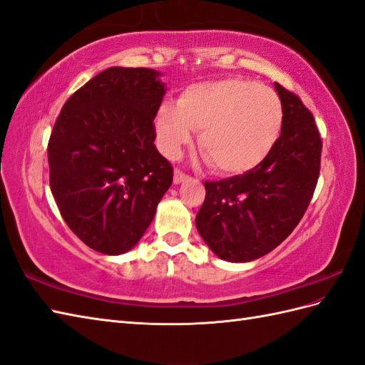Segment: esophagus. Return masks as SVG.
<instances>
[{"label":"esophagus","mask_w":365,"mask_h":365,"mask_svg":"<svg viewBox=\"0 0 365 365\" xmlns=\"http://www.w3.org/2000/svg\"><path fill=\"white\" fill-rule=\"evenodd\" d=\"M188 178V175L183 173V170H180V169H175L174 170V183L175 185H178V183H182V182H185Z\"/></svg>","instance_id":"1"}]
</instances>
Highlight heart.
Masks as SVG:
<instances>
[{
    "mask_svg": "<svg viewBox=\"0 0 365 365\" xmlns=\"http://www.w3.org/2000/svg\"><path fill=\"white\" fill-rule=\"evenodd\" d=\"M284 110L273 89L246 78L192 84L155 119L160 150L175 158L199 130V147L215 170L242 174L267 158L281 135Z\"/></svg>",
    "mask_w": 365,
    "mask_h": 365,
    "instance_id": "obj_1",
    "label": "heart"
}]
</instances>
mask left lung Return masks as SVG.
I'll return each mask as SVG.
<instances>
[{"label":"left lung","mask_w":365,"mask_h":365,"mask_svg":"<svg viewBox=\"0 0 365 365\" xmlns=\"http://www.w3.org/2000/svg\"><path fill=\"white\" fill-rule=\"evenodd\" d=\"M281 136L260 165L242 175L205 182L196 227L227 262H251L273 251L304 216L320 174L322 138L312 113L279 83Z\"/></svg>","instance_id":"1"}]
</instances>
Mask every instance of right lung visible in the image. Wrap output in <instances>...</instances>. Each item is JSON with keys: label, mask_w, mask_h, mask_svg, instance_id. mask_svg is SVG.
<instances>
[{"label": "right lung", "mask_w": 365, "mask_h": 365, "mask_svg": "<svg viewBox=\"0 0 365 365\" xmlns=\"http://www.w3.org/2000/svg\"><path fill=\"white\" fill-rule=\"evenodd\" d=\"M145 67H110L73 92L48 141L50 188L67 226L91 250L130 251L173 183L153 119L165 84Z\"/></svg>", "instance_id": "add662e5"}]
</instances>
